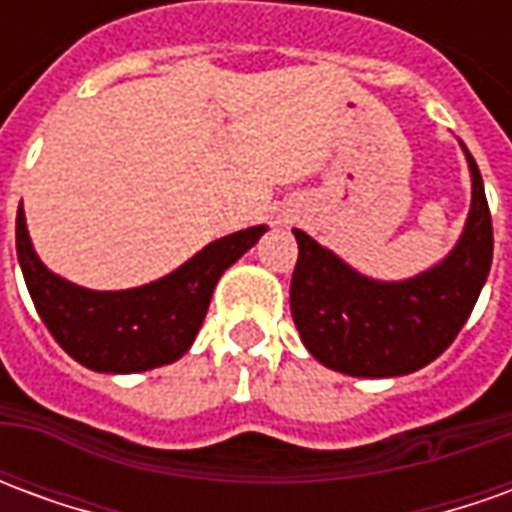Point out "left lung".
I'll use <instances>...</instances> for the list:
<instances>
[{
  "mask_svg": "<svg viewBox=\"0 0 512 512\" xmlns=\"http://www.w3.org/2000/svg\"><path fill=\"white\" fill-rule=\"evenodd\" d=\"M472 169V213L452 255L408 282H373L293 230L299 260L290 279V312L310 354L348 376H406L430 365L472 315L494 257V224L483 175Z\"/></svg>",
  "mask_w": 512,
  "mask_h": 512,
  "instance_id": "8db88e82",
  "label": "left lung"
}]
</instances>
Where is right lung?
Returning a JSON list of instances; mask_svg holds the SVG:
<instances>
[{"mask_svg": "<svg viewBox=\"0 0 512 512\" xmlns=\"http://www.w3.org/2000/svg\"><path fill=\"white\" fill-rule=\"evenodd\" d=\"M266 227H249L205 246L175 274L117 293L76 288L54 277L29 244L24 211L16 216V252L29 296L65 354L98 373H142L175 362L200 332L213 288Z\"/></svg>", "mask_w": 512, "mask_h": 512, "instance_id": "1", "label": "right lung"}]
</instances>
